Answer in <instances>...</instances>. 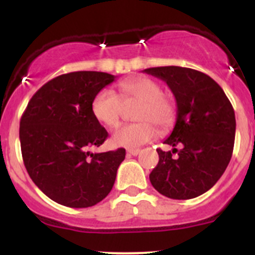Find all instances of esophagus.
I'll list each match as a JSON object with an SVG mask.
<instances>
[{
	"label": "esophagus",
	"mask_w": 255,
	"mask_h": 255,
	"mask_svg": "<svg viewBox=\"0 0 255 255\" xmlns=\"http://www.w3.org/2000/svg\"><path fill=\"white\" fill-rule=\"evenodd\" d=\"M139 153H140L139 149H128L127 150V154H129V155H133V156L138 155Z\"/></svg>",
	"instance_id": "34e87169"
}]
</instances>
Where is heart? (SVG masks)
I'll return each instance as SVG.
<instances>
[{"mask_svg":"<svg viewBox=\"0 0 255 255\" xmlns=\"http://www.w3.org/2000/svg\"><path fill=\"white\" fill-rule=\"evenodd\" d=\"M120 95L104 89L97 92L91 104L95 118L110 128L117 127L126 107L138 104L134 120L139 122L123 126L113 132L111 143L116 146L135 148L154 139L158 134L154 125L163 132L169 130L176 120V104L170 94L155 80L134 76L118 84Z\"/></svg>","mask_w":255,"mask_h":255,"instance_id":"heart-1","label":"heart"}]
</instances>
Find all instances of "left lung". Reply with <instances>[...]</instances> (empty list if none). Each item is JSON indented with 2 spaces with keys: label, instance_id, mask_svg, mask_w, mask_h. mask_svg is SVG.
Wrapping results in <instances>:
<instances>
[{
  "label": "left lung",
  "instance_id": "left-lung-1",
  "mask_svg": "<svg viewBox=\"0 0 255 255\" xmlns=\"http://www.w3.org/2000/svg\"><path fill=\"white\" fill-rule=\"evenodd\" d=\"M144 73L164 80L177 106L175 127L164 140L174 149H156L159 163L149 175L151 185L170 199L200 196L218 181L232 158L236 135L232 104L222 87L201 71L159 66Z\"/></svg>",
  "mask_w": 255,
  "mask_h": 255
}]
</instances>
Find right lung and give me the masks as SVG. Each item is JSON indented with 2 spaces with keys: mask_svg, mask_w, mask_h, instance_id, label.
<instances>
[{
  "mask_svg": "<svg viewBox=\"0 0 255 255\" xmlns=\"http://www.w3.org/2000/svg\"><path fill=\"white\" fill-rule=\"evenodd\" d=\"M116 76L74 71L51 79L28 102L19 122L23 163L45 195L68 207L94 206L115 184L126 149L92 154L109 137L91 104Z\"/></svg>",
  "mask_w": 255,
  "mask_h": 255,
  "instance_id": "1",
  "label": "right lung"
}]
</instances>
